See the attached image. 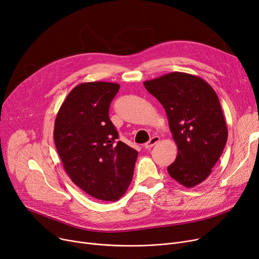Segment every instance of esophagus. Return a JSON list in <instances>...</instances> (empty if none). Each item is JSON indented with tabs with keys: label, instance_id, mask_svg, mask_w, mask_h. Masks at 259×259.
<instances>
[{
	"label": "esophagus",
	"instance_id": "34e87169",
	"mask_svg": "<svg viewBox=\"0 0 259 259\" xmlns=\"http://www.w3.org/2000/svg\"><path fill=\"white\" fill-rule=\"evenodd\" d=\"M160 141V137L159 136H154V137H152L150 140H149V142H146L145 144H144V147L146 150H149V149H151V147H153L156 143H158Z\"/></svg>",
	"mask_w": 259,
	"mask_h": 259
}]
</instances>
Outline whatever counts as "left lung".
I'll list each match as a JSON object with an SVG mask.
<instances>
[{"label":"left lung","mask_w":259,"mask_h":259,"mask_svg":"<svg viewBox=\"0 0 259 259\" xmlns=\"http://www.w3.org/2000/svg\"><path fill=\"white\" fill-rule=\"evenodd\" d=\"M144 88L162 104L178 154L169 176L193 188L204 181L224 152L227 123L218 97L206 81L187 72H169L145 81Z\"/></svg>","instance_id":"obj_1"}]
</instances>
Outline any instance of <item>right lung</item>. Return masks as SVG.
Instances as JSON below:
<instances>
[{
    "instance_id": "obj_1",
    "label": "right lung",
    "mask_w": 259,
    "mask_h": 259,
    "mask_svg": "<svg viewBox=\"0 0 259 259\" xmlns=\"http://www.w3.org/2000/svg\"><path fill=\"white\" fill-rule=\"evenodd\" d=\"M120 85L86 82L77 85L61 105L54 139L64 169L85 193L116 201L126 192L138 152L119 140L108 109Z\"/></svg>"
}]
</instances>
